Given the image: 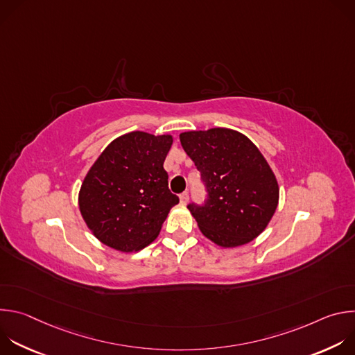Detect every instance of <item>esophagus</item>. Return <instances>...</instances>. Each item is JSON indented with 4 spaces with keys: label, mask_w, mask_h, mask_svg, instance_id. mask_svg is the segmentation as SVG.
<instances>
[{
    "label": "esophagus",
    "mask_w": 355,
    "mask_h": 355,
    "mask_svg": "<svg viewBox=\"0 0 355 355\" xmlns=\"http://www.w3.org/2000/svg\"><path fill=\"white\" fill-rule=\"evenodd\" d=\"M188 200H189V193L185 191V192H182V193L180 195V202H181L182 205H187Z\"/></svg>",
    "instance_id": "obj_1"
}]
</instances>
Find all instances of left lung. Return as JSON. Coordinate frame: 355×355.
Wrapping results in <instances>:
<instances>
[{
	"mask_svg": "<svg viewBox=\"0 0 355 355\" xmlns=\"http://www.w3.org/2000/svg\"><path fill=\"white\" fill-rule=\"evenodd\" d=\"M180 140L208 191L205 205H188L202 234L225 248L261 234L278 207L279 187L257 146L226 128L184 132Z\"/></svg>",
	"mask_w": 355,
	"mask_h": 355,
	"instance_id": "left-lung-1",
	"label": "left lung"
}]
</instances>
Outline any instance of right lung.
<instances>
[{"instance_id":"right-lung-1","label":"right lung","mask_w":355,"mask_h":355,"mask_svg":"<svg viewBox=\"0 0 355 355\" xmlns=\"http://www.w3.org/2000/svg\"><path fill=\"white\" fill-rule=\"evenodd\" d=\"M171 144V135L136 130L112 140L95 160L81 184L78 207L101 243L132 252L156 240L178 204L163 167Z\"/></svg>"}]
</instances>
